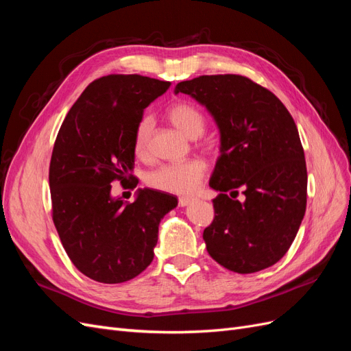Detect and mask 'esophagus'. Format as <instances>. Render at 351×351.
Here are the masks:
<instances>
[{
	"label": "esophagus",
	"mask_w": 351,
	"mask_h": 351,
	"mask_svg": "<svg viewBox=\"0 0 351 351\" xmlns=\"http://www.w3.org/2000/svg\"><path fill=\"white\" fill-rule=\"evenodd\" d=\"M193 199L192 197H187V196H182V197H178V205L180 206H187L190 202H192Z\"/></svg>",
	"instance_id": "34e87169"
}]
</instances>
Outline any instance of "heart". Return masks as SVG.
Instances as JSON below:
<instances>
[{
	"label": "heart",
	"instance_id": "1",
	"mask_svg": "<svg viewBox=\"0 0 351 351\" xmlns=\"http://www.w3.org/2000/svg\"><path fill=\"white\" fill-rule=\"evenodd\" d=\"M168 120L190 139H197L205 133L206 120L193 104L178 101L167 111ZM154 130V123L149 117H142L134 127L133 151L139 159L149 156V145ZM206 165L200 159H189L180 164L162 165L146 176V183L152 189L162 190L167 193L189 195L199 187L205 177Z\"/></svg>",
	"mask_w": 351,
	"mask_h": 351
}]
</instances>
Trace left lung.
Here are the masks:
<instances>
[{
    "label": "left lung",
    "mask_w": 351,
    "mask_h": 351,
    "mask_svg": "<svg viewBox=\"0 0 351 351\" xmlns=\"http://www.w3.org/2000/svg\"><path fill=\"white\" fill-rule=\"evenodd\" d=\"M174 92L205 105L221 133L209 182L219 195L204 231L208 253L239 274L272 267L290 249L306 210L304 151L291 114L271 90L240 74L199 76Z\"/></svg>",
    "instance_id": "obj_1"
}]
</instances>
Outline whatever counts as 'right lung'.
I'll return each mask as SVG.
<instances>
[{
  "label": "right lung",
  "instance_id": "obj_1",
  "mask_svg": "<svg viewBox=\"0 0 351 351\" xmlns=\"http://www.w3.org/2000/svg\"><path fill=\"white\" fill-rule=\"evenodd\" d=\"M169 84L141 74L99 77L60 127L49 164L52 221L74 267L93 281L124 282L149 267L159 222L177 206V197L152 189H141L133 204L111 196L114 182L139 183L134 127Z\"/></svg>",
  "mask_w": 351,
  "mask_h": 351
}]
</instances>
